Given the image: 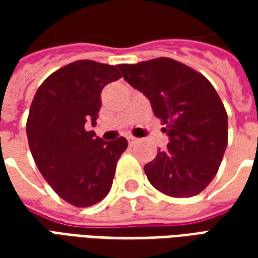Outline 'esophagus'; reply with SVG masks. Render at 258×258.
Wrapping results in <instances>:
<instances>
[{
  "label": "esophagus",
  "instance_id": "34e87169",
  "mask_svg": "<svg viewBox=\"0 0 258 258\" xmlns=\"http://www.w3.org/2000/svg\"><path fill=\"white\" fill-rule=\"evenodd\" d=\"M127 141H128L130 145H134L135 142H137V138H134L133 135H128V137H127Z\"/></svg>",
  "mask_w": 258,
  "mask_h": 258
}]
</instances>
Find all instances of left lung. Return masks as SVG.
Wrapping results in <instances>:
<instances>
[{"label": "left lung", "instance_id": "obj_1", "mask_svg": "<svg viewBox=\"0 0 258 258\" xmlns=\"http://www.w3.org/2000/svg\"><path fill=\"white\" fill-rule=\"evenodd\" d=\"M117 68L166 124L167 148L144 167L149 182L173 198L200 194L216 177L228 144V116L214 87L170 58Z\"/></svg>", "mask_w": 258, "mask_h": 258}]
</instances>
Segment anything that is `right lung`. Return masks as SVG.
Listing matches in <instances>:
<instances>
[{"mask_svg":"<svg viewBox=\"0 0 258 258\" xmlns=\"http://www.w3.org/2000/svg\"><path fill=\"white\" fill-rule=\"evenodd\" d=\"M121 77L116 66L77 60L56 70L37 90L26 133L37 167L70 205L90 207L112 188L127 140L103 141L85 124H96L101 92Z\"/></svg>","mask_w":258,"mask_h":258,"instance_id":"obj_1","label":"right lung"}]
</instances>
